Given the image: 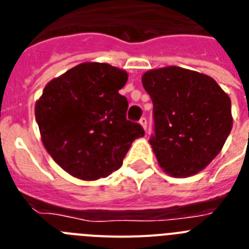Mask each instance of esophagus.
Masks as SVG:
<instances>
[{
  "instance_id": "34e87169",
  "label": "esophagus",
  "mask_w": 249,
  "mask_h": 249,
  "mask_svg": "<svg viewBox=\"0 0 249 249\" xmlns=\"http://www.w3.org/2000/svg\"><path fill=\"white\" fill-rule=\"evenodd\" d=\"M140 124L142 127H143V129H144V131H146V129H147V120H146V117L141 118V120H140Z\"/></svg>"
}]
</instances>
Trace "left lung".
I'll use <instances>...</instances> for the list:
<instances>
[{"label":"left lung","instance_id":"8db88e82","mask_svg":"<svg viewBox=\"0 0 249 249\" xmlns=\"http://www.w3.org/2000/svg\"><path fill=\"white\" fill-rule=\"evenodd\" d=\"M142 85L153 103L149 143L160 168L177 178L201 172L232 129L230 96L212 77L177 66L144 72Z\"/></svg>","mask_w":249,"mask_h":249}]
</instances>
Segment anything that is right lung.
Here are the masks:
<instances>
[{
	"label": "right lung",
	"mask_w": 249,
	"mask_h": 249,
	"mask_svg": "<svg viewBox=\"0 0 249 249\" xmlns=\"http://www.w3.org/2000/svg\"><path fill=\"white\" fill-rule=\"evenodd\" d=\"M128 80L108 63L83 62L46 85L35 116L46 151L66 172L97 181L120 168L141 124L126 118L127 98L118 93Z\"/></svg>",
	"instance_id": "1"
}]
</instances>
